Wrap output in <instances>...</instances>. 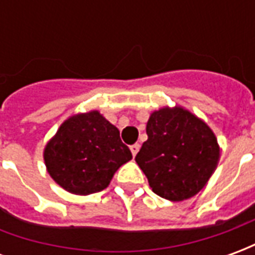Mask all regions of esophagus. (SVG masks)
<instances>
[{
  "mask_svg": "<svg viewBox=\"0 0 255 255\" xmlns=\"http://www.w3.org/2000/svg\"><path fill=\"white\" fill-rule=\"evenodd\" d=\"M129 149H131V153H132V155L135 157V155H136V153L139 151V149H140V144L139 143L132 144V146H129Z\"/></svg>",
  "mask_w": 255,
  "mask_h": 255,
  "instance_id": "esophagus-1",
  "label": "esophagus"
}]
</instances>
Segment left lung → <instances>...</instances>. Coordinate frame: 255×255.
<instances>
[{
  "label": "left lung",
  "mask_w": 255,
  "mask_h": 255,
  "mask_svg": "<svg viewBox=\"0 0 255 255\" xmlns=\"http://www.w3.org/2000/svg\"><path fill=\"white\" fill-rule=\"evenodd\" d=\"M135 161L153 192L173 202L201 191L213 175L220 147L206 123L182 106L162 108L150 115Z\"/></svg>",
  "instance_id": "1"
}]
</instances>
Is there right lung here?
I'll list each match as a JSON object with an SVG mask.
<instances>
[{"label":"right lung","instance_id":"1","mask_svg":"<svg viewBox=\"0 0 255 255\" xmlns=\"http://www.w3.org/2000/svg\"><path fill=\"white\" fill-rule=\"evenodd\" d=\"M131 158L119 129L98 111L69 117L43 151L53 180L76 195L102 191L115 172Z\"/></svg>","mask_w":255,"mask_h":255}]
</instances>
